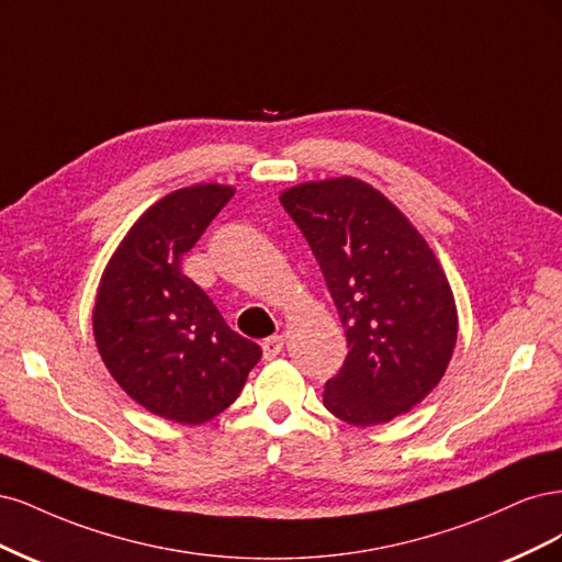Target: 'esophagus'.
<instances>
[{
    "instance_id": "1",
    "label": "esophagus",
    "mask_w": 562,
    "mask_h": 562,
    "mask_svg": "<svg viewBox=\"0 0 562 562\" xmlns=\"http://www.w3.org/2000/svg\"><path fill=\"white\" fill-rule=\"evenodd\" d=\"M282 348H284V338H282V336H270V338H266V340L261 342V350H263V357H266V359L278 357V355L282 352Z\"/></svg>"
}]
</instances>
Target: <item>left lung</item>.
I'll return each instance as SVG.
<instances>
[{"label":"left lung","mask_w":562,"mask_h":562,"mask_svg":"<svg viewBox=\"0 0 562 562\" xmlns=\"http://www.w3.org/2000/svg\"><path fill=\"white\" fill-rule=\"evenodd\" d=\"M280 203L319 263L348 336L324 406L350 425H380L439 385L458 338L450 284L406 216L352 177L289 189Z\"/></svg>","instance_id":"1"}]
</instances>
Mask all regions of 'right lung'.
<instances>
[{"label":"right lung","mask_w":562,"mask_h":562,"mask_svg":"<svg viewBox=\"0 0 562 562\" xmlns=\"http://www.w3.org/2000/svg\"><path fill=\"white\" fill-rule=\"evenodd\" d=\"M233 198L231 187L179 189L144 212L106 266L93 311L104 367L147 411L201 425L238 400L261 359L210 296L182 273V257Z\"/></svg>","instance_id":"add662e5"}]
</instances>
